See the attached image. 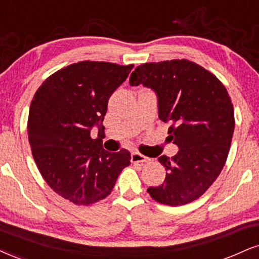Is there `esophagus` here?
Here are the masks:
<instances>
[{
	"label": "esophagus",
	"mask_w": 259,
	"mask_h": 259,
	"mask_svg": "<svg viewBox=\"0 0 259 259\" xmlns=\"http://www.w3.org/2000/svg\"><path fill=\"white\" fill-rule=\"evenodd\" d=\"M131 161H132V163H148L151 159L146 157L144 155L139 154V152H132V155H131Z\"/></svg>",
	"instance_id": "1"
}]
</instances>
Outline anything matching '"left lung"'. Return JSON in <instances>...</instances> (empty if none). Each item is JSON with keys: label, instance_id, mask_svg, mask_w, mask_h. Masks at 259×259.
Listing matches in <instances>:
<instances>
[{"label": "left lung", "instance_id": "8db88e82", "mask_svg": "<svg viewBox=\"0 0 259 259\" xmlns=\"http://www.w3.org/2000/svg\"><path fill=\"white\" fill-rule=\"evenodd\" d=\"M131 85L151 88L158 117L169 123L168 139L179 146L171 158L161 156L165 180L148 192L156 202L179 206L203 196L227 161L235 120L225 85L188 60L149 62L131 74Z\"/></svg>", "mask_w": 259, "mask_h": 259}]
</instances>
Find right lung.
Instances as JSON below:
<instances>
[{"instance_id": "obj_1", "label": "right lung", "mask_w": 259, "mask_h": 259, "mask_svg": "<svg viewBox=\"0 0 259 259\" xmlns=\"http://www.w3.org/2000/svg\"><path fill=\"white\" fill-rule=\"evenodd\" d=\"M133 65L80 61L43 81L31 102L27 120L32 156L53 191L76 205L108 197L123 168L128 150L108 152L91 128L104 133V115L111 94L126 80Z\"/></svg>"}]
</instances>
